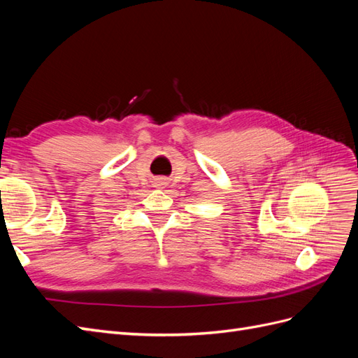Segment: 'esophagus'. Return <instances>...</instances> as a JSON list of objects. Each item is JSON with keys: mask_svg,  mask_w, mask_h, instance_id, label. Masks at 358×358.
I'll return each mask as SVG.
<instances>
[{"mask_svg": "<svg viewBox=\"0 0 358 358\" xmlns=\"http://www.w3.org/2000/svg\"><path fill=\"white\" fill-rule=\"evenodd\" d=\"M167 185V180H166V178H157L155 179V187H166Z\"/></svg>", "mask_w": 358, "mask_h": 358, "instance_id": "obj_1", "label": "esophagus"}]
</instances>
